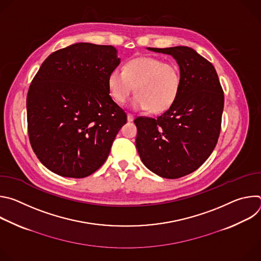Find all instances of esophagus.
Returning a JSON list of instances; mask_svg holds the SVG:
<instances>
[{"label": "esophagus", "mask_w": 261, "mask_h": 261, "mask_svg": "<svg viewBox=\"0 0 261 261\" xmlns=\"http://www.w3.org/2000/svg\"><path fill=\"white\" fill-rule=\"evenodd\" d=\"M127 119H128V122H132V121L134 120V116H133V115H131V114H128Z\"/></svg>", "instance_id": "esophagus-1"}]
</instances>
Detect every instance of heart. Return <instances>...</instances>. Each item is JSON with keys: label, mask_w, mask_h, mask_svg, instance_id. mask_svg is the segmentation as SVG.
<instances>
[{"label": "heart", "mask_w": 261, "mask_h": 261, "mask_svg": "<svg viewBox=\"0 0 261 261\" xmlns=\"http://www.w3.org/2000/svg\"><path fill=\"white\" fill-rule=\"evenodd\" d=\"M107 83L116 102L125 103L135 86L133 107L159 114L168 109L177 98L181 76L174 63L153 57H139L128 61L124 70L116 68L111 71Z\"/></svg>", "instance_id": "heart-1"}]
</instances>
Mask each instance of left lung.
<instances>
[{
    "label": "left lung",
    "mask_w": 261,
    "mask_h": 261,
    "mask_svg": "<svg viewBox=\"0 0 261 261\" xmlns=\"http://www.w3.org/2000/svg\"><path fill=\"white\" fill-rule=\"evenodd\" d=\"M172 56L181 85L172 105L156 119L138 117L136 148L142 163L159 176L178 178L199 168L217 144L224 93L218 74L193 48H148Z\"/></svg>",
    "instance_id": "left-lung-1"
}]
</instances>
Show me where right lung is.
Wrapping results in <instances>:
<instances>
[{"mask_svg": "<svg viewBox=\"0 0 261 261\" xmlns=\"http://www.w3.org/2000/svg\"><path fill=\"white\" fill-rule=\"evenodd\" d=\"M120 64L111 45L76 43L49 55L29 88L30 143L40 162L67 177H86L106 161L127 123L109 95L108 75Z\"/></svg>", "mask_w": 261, "mask_h": 261, "instance_id": "add662e5", "label": "right lung"}]
</instances>
